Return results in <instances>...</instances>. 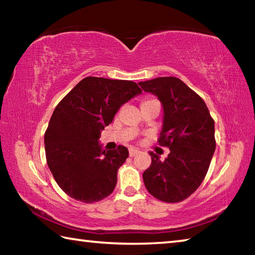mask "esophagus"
I'll list each match as a JSON object with an SVG mask.
<instances>
[{"label":"esophagus","mask_w":255,"mask_h":255,"mask_svg":"<svg viewBox=\"0 0 255 255\" xmlns=\"http://www.w3.org/2000/svg\"><path fill=\"white\" fill-rule=\"evenodd\" d=\"M137 154H138V150L136 148H130V149H129V155H130L131 157L135 156V155H137Z\"/></svg>","instance_id":"obj_1"}]
</instances>
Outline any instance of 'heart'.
I'll return each instance as SVG.
<instances>
[{
	"label": "heart",
	"instance_id": "1",
	"mask_svg": "<svg viewBox=\"0 0 255 255\" xmlns=\"http://www.w3.org/2000/svg\"><path fill=\"white\" fill-rule=\"evenodd\" d=\"M148 101H152V99H149V100H145L143 103H145V102H148Z\"/></svg>",
	"mask_w": 255,
	"mask_h": 255
}]
</instances>
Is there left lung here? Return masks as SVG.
I'll return each instance as SVG.
<instances>
[{"instance_id":"left-lung-1","label":"left lung","mask_w":255,"mask_h":255,"mask_svg":"<svg viewBox=\"0 0 255 255\" xmlns=\"http://www.w3.org/2000/svg\"><path fill=\"white\" fill-rule=\"evenodd\" d=\"M138 84L162 103L163 127L157 141L170 149L164 161L149 152L152 164L143 173L145 187L158 200L180 202L199 188L208 172L216 148L215 122L205 101L178 77Z\"/></svg>"}]
</instances>
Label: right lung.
Listing matches in <instances>:
<instances>
[{
	"label": "right lung",
	"mask_w": 255,
	"mask_h": 255,
	"mask_svg": "<svg viewBox=\"0 0 255 255\" xmlns=\"http://www.w3.org/2000/svg\"><path fill=\"white\" fill-rule=\"evenodd\" d=\"M140 92L132 81L88 76L55 108L45 132L46 159L67 196L93 204L114 191L129 153L125 146L102 149L99 138L119 108Z\"/></svg>",
	"instance_id": "1"
}]
</instances>
